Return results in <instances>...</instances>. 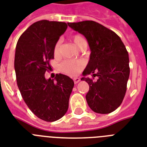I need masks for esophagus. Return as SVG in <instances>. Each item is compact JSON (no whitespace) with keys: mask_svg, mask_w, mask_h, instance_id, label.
<instances>
[{"mask_svg":"<svg viewBox=\"0 0 147 147\" xmlns=\"http://www.w3.org/2000/svg\"><path fill=\"white\" fill-rule=\"evenodd\" d=\"M73 81H74V82H75V84H77L78 82H79V81H80V78H74Z\"/></svg>","mask_w":147,"mask_h":147,"instance_id":"esophagus-1","label":"esophagus"}]
</instances>
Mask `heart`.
<instances>
[{
    "mask_svg": "<svg viewBox=\"0 0 147 147\" xmlns=\"http://www.w3.org/2000/svg\"><path fill=\"white\" fill-rule=\"evenodd\" d=\"M72 41L74 44L80 49L82 45L86 43L85 38L81 35H75L72 37ZM60 47H61V41L59 40L56 42L54 47V55L55 57L59 56ZM84 62L82 60H65L60 64V69L62 72L71 76H77L84 68Z\"/></svg>",
    "mask_w": 147,
    "mask_h": 147,
    "instance_id": "b5f03b06",
    "label": "heart"
}]
</instances>
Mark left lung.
<instances>
[{
	"label": "left lung",
	"mask_w": 147,
	"mask_h": 147,
	"mask_svg": "<svg viewBox=\"0 0 147 147\" xmlns=\"http://www.w3.org/2000/svg\"><path fill=\"white\" fill-rule=\"evenodd\" d=\"M68 25L85 36L91 49L89 62L81 79L89 85L85 96L88 105L95 113H111L123 101L130 76L125 46L114 31L97 22L85 20ZM88 74L98 79L93 81L86 77Z\"/></svg>",
	"instance_id": "left-lung-1"
}]
</instances>
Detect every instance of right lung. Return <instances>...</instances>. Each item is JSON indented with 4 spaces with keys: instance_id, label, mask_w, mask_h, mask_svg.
<instances>
[{
    "instance_id": "obj_1",
    "label": "right lung",
    "mask_w": 147,
    "mask_h": 147,
    "mask_svg": "<svg viewBox=\"0 0 147 147\" xmlns=\"http://www.w3.org/2000/svg\"><path fill=\"white\" fill-rule=\"evenodd\" d=\"M64 22L42 20L33 24L17 41L14 69L22 98L36 116L53 122L65 115L74 87L69 76L56 74L55 80L45 78L54 59V47L65 33Z\"/></svg>"
}]
</instances>
